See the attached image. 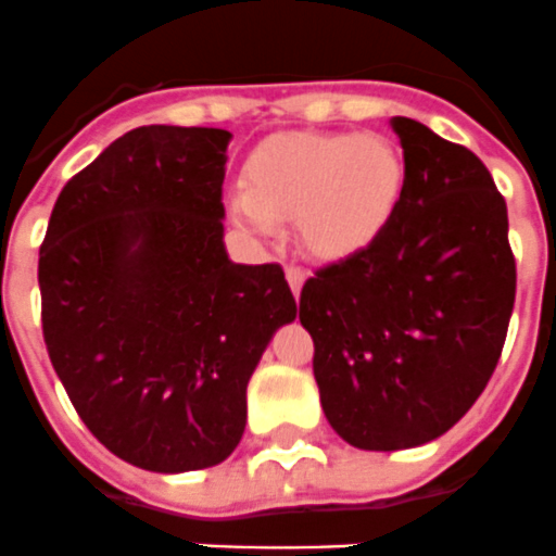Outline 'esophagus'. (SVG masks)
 Here are the masks:
<instances>
[{"mask_svg":"<svg viewBox=\"0 0 556 556\" xmlns=\"http://www.w3.org/2000/svg\"><path fill=\"white\" fill-rule=\"evenodd\" d=\"M285 277H288V285H290V290H293V296L299 299V293H302L304 279H307V274H304V268L288 266V268H285Z\"/></svg>","mask_w":556,"mask_h":556,"instance_id":"34e87169","label":"esophagus"}]
</instances>
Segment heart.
Segmentation results:
<instances>
[{
  "label": "heart",
  "instance_id": "1",
  "mask_svg": "<svg viewBox=\"0 0 556 556\" xmlns=\"http://www.w3.org/2000/svg\"><path fill=\"white\" fill-rule=\"evenodd\" d=\"M229 216L274 235L293 216L299 243L318 260H343L379 238L404 188V160L382 135L299 132L254 149Z\"/></svg>",
  "mask_w": 556,
  "mask_h": 556
}]
</instances>
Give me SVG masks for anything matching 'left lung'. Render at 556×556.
<instances>
[{
    "mask_svg": "<svg viewBox=\"0 0 556 556\" xmlns=\"http://www.w3.org/2000/svg\"><path fill=\"white\" fill-rule=\"evenodd\" d=\"M399 207L374 243L315 271L299 321L329 427L399 452L446 434L482 396L515 304L507 204L482 160L413 118Z\"/></svg>",
    "mask_w": 556,
    "mask_h": 556,
    "instance_id": "left-lung-1",
    "label": "left lung"
}]
</instances>
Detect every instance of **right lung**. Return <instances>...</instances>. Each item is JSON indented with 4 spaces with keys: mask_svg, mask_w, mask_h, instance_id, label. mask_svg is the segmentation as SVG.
<instances>
[{
    "mask_svg": "<svg viewBox=\"0 0 556 556\" xmlns=\"http://www.w3.org/2000/svg\"><path fill=\"white\" fill-rule=\"evenodd\" d=\"M227 129L138 127L66 182L38 257L47 352L104 448L154 473L218 465L296 299L224 247Z\"/></svg>",
    "mask_w": 556,
    "mask_h": 556,
    "instance_id": "obj_1",
    "label": "right lung"
}]
</instances>
